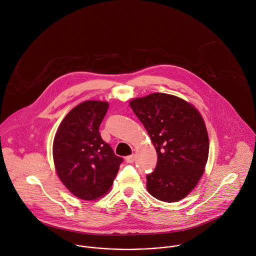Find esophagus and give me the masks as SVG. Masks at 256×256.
<instances>
[{"mask_svg": "<svg viewBox=\"0 0 256 256\" xmlns=\"http://www.w3.org/2000/svg\"><path fill=\"white\" fill-rule=\"evenodd\" d=\"M134 158H135L134 155H130V156H127V157L125 158V161H126L127 163H133V162H134Z\"/></svg>", "mask_w": 256, "mask_h": 256, "instance_id": "obj_1", "label": "esophagus"}]
</instances>
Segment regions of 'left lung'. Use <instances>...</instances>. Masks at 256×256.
Listing matches in <instances>:
<instances>
[{
	"label": "left lung",
	"mask_w": 256,
	"mask_h": 256,
	"mask_svg": "<svg viewBox=\"0 0 256 256\" xmlns=\"http://www.w3.org/2000/svg\"><path fill=\"white\" fill-rule=\"evenodd\" d=\"M157 151L155 170L147 174L154 198L172 202L186 198L198 182L208 157V136L198 109L184 99L153 93L130 101Z\"/></svg>",
	"instance_id": "obj_1"
}]
</instances>
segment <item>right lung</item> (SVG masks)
Segmentation results:
<instances>
[{
  "label": "right lung",
  "instance_id": "1",
  "mask_svg": "<svg viewBox=\"0 0 256 256\" xmlns=\"http://www.w3.org/2000/svg\"><path fill=\"white\" fill-rule=\"evenodd\" d=\"M108 107V102L97 100L78 104L68 113L54 136L52 155L58 176L72 194L84 200L104 196L123 162L99 134Z\"/></svg>",
  "mask_w": 256,
  "mask_h": 256
}]
</instances>
